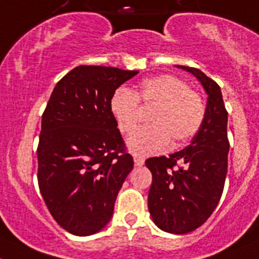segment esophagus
Wrapping results in <instances>:
<instances>
[{
    "instance_id": "obj_1",
    "label": "esophagus",
    "mask_w": 259,
    "mask_h": 259,
    "mask_svg": "<svg viewBox=\"0 0 259 259\" xmlns=\"http://www.w3.org/2000/svg\"><path fill=\"white\" fill-rule=\"evenodd\" d=\"M134 162L137 166H143L144 165V157L139 156V154H134Z\"/></svg>"
}]
</instances>
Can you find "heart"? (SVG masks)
<instances>
[{"mask_svg": "<svg viewBox=\"0 0 259 259\" xmlns=\"http://www.w3.org/2000/svg\"><path fill=\"white\" fill-rule=\"evenodd\" d=\"M139 102L153 107L148 117L151 125L138 130L127 141L130 151L141 156L165 151L170 143L183 146L199 132L206 117V105L199 92L176 75L159 74L144 79L135 92L121 87L111 96V113L124 134H132L141 122Z\"/></svg>", "mask_w": 259, "mask_h": 259, "instance_id": "1", "label": "heart"}]
</instances>
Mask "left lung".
I'll list each match as a JSON object with an SVG mask.
<instances>
[{"label": "left lung", "instance_id": "left-lung-1", "mask_svg": "<svg viewBox=\"0 0 259 259\" xmlns=\"http://www.w3.org/2000/svg\"><path fill=\"white\" fill-rule=\"evenodd\" d=\"M200 81L207 96L206 117L187 148L152 157L148 209L161 230L188 234L202 226L217 207L228 174V111L220 85L199 69L178 66Z\"/></svg>", "mask_w": 259, "mask_h": 259}]
</instances>
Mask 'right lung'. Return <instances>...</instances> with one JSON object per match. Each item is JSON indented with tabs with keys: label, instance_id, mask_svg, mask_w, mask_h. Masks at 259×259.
<instances>
[{
	"label": "right lung",
	"instance_id": "add662e5",
	"mask_svg": "<svg viewBox=\"0 0 259 259\" xmlns=\"http://www.w3.org/2000/svg\"><path fill=\"white\" fill-rule=\"evenodd\" d=\"M139 71L80 65L56 84L42 115L38 185L57 224L78 236L102 230L133 170L110 100Z\"/></svg>",
	"mask_w": 259,
	"mask_h": 259
}]
</instances>
